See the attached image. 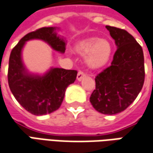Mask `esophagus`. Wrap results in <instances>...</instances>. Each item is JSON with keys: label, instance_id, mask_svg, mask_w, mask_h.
I'll use <instances>...</instances> for the list:
<instances>
[{"label": "esophagus", "instance_id": "1", "mask_svg": "<svg viewBox=\"0 0 153 153\" xmlns=\"http://www.w3.org/2000/svg\"><path fill=\"white\" fill-rule=\"evenodd\" d=\"M85 76V74L84 73L83 71H79V73H78V74H77V79H78L79 81H80Z\"/></svg>", "mask_w": 153, "mask_h": 153}]
</instances>
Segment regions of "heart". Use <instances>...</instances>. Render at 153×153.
<instances>
[{"label":"heart","mask_w":153,"mask_h":153,"mask_svg":"<svg viewBox=\"0 0 153 153\" xmlns=\"http://www.w3.org/2000/svg\"><path fill=\"white\" fill-rule=\"evenodd\" d=\"M76 51L85 56V62L90 68H100L106 63L111 54V45L106 40L100 38H89L78 43Z\"/></svg>","instance_id":"1"}]
</instances>
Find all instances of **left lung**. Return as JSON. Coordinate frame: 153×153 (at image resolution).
<instances>
[{
  "label": "left lung",
  "mask_w": 153,
  "mask_h": 153,
  "mask_svg": "<svg viewBox=\"0 0 153 153\" xmlns=\"http://www.w3.org/2000/svg\"><path fill=\"white\" fill-rule=\"evenodd\" d=\"M117 50L110 67L95 78L96 88L90 97L93 108L104 115L125 110L141 91L145 80L141 46L127 30L106 25Z\"/></svg>",
  "instance_id": "8db88e82"
}]
</instances>
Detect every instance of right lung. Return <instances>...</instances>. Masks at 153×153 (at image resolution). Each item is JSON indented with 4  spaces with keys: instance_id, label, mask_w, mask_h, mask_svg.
<instances>
[{
    "instance_id": "1",
    "label": "right lung",
    "mask_w": 153,
    "mask_h": 153,
    "mask_svg": "<svg viewBox=\"0 0 153 153\" xmlns=\"http://www.w3.org/2000/svg\"><path fill=\"white\" fill-rule=\"evenodd\" d=\"M56 27H43L23 37L12 50L9 57L7 79L13 95L25 110L35 116L50 114L62 103L67 87L76 79V70L52 68L44 75L27 72L21 52L25 42L41 39L60 53L66 50V39L57 36Z\"/></svg>"
}]
</instances>
